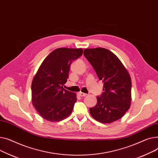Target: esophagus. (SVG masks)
I'll return each mask as SVG.
<instances>
[{"label": "esophagus", "mask_w": 158, "mask_h": 158, "mask_svg": "<svg viewBox=\"0 0 158 158\" xmlns=\"http://www.w3.org/2000/svg\"><path fill=\"white\" fill-rule=\"evenodd\" d=\"M79 95L81 96V97H85V96H86L87 94H85V93H83V92H79Z\"/></svg>", "instance_id": "obj_1"}]
</instances>
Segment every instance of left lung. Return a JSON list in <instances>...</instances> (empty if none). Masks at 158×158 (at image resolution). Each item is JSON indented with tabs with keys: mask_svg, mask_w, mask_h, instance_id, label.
<instances>
[{
	"mask_svg": "<svg viewBox=\"0 0 158 158\" xmlns=\"http://www.w3.org/2000/svg\"><path fill=\"white\" fill-rule=\"evenodd\" d=\"M83 55L103 82V92L97 96V104L89 108L94 119L111 123L122 118L130 107L131 80L118 58L103 48L85 49Z\"/></svg>",
	"mask_w": 158,
	"mask_h": 158,
	"instance_id": "obj_1",
	"label": "left lung"
}]
</instances>
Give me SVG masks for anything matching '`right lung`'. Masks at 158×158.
<instances>
[{
    "label": "right lung",
    "instance_id": "add662e5",
    "mask_svg": "<svg viewBox=\"0 0 158 158\" xmlns=\"http://www.w3.org/2000/svg\"><path fill=\"white\" fill-rule=\"evenodd\" d=\"M82 53L81 48L55 49L45 58L37 71L31 85L32 101L44 119L59 122L71 114L77 96L63 86L68 78L72 62Z\"/></svg>",
    "mask_w": 158,
    "mask_h": 158
}]
</instances>
